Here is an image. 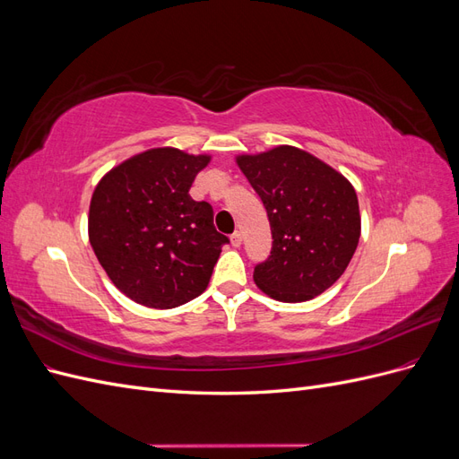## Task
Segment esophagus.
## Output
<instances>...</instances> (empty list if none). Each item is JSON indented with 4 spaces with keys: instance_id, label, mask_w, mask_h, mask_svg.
<instances>
[{
    "instance_id": "esophagus-1",
    "label": "esophagus",
    "mask_w": 459,
    "mask_h": 459,
    "mask_svg": "<svg viewBox=\"0 0 459 459\" xmlns=\"http://www.w3.org/2000/svg\"><path fill=\"white\" fill-rule=\"evenodd\" d=\"M241 243H243V233L241 231L231 233V245L233 247H241Z\"/></svg>"
}]
</instances>
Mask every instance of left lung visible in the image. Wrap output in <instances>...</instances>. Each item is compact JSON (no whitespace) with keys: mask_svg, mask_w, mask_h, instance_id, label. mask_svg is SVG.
Returning <instances> with one entry per match:
<instances>
[{"mask_svg":"<svg viewBox=\"0 0 459 459\" xmlns=\"http://www.w3.org/2000/svg\"><path fill=\"white\" fill-rule=\"evenodd\" d=\"M239 169L266 206L270 256L255 283L275 300L304 302L335 283L358 247L354 187L325 162L295 147L239 157Z\"/></svg>","mask_w":459,"mask_h":459,"instance_id":"left-lung-1","label":"left lung"}]
</instances>
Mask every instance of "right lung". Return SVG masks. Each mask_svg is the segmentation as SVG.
I'll list each match as a JSON object with an SVG mask.
<instances>
[{"label": "right lung", "instance_id": "obj_1", "mask_svg": "<svg viewBox=\"0 0 459 459\" xmlns=\"http://www.w3.org/2000/svg\"><path fill=\"white\" fill-rule=\"evenodd\" d=\"M208 157L162 147L110 170L90 204V243L124 295L149 308H176L211 281L221 245L214 211L189 195Z\"/></svg>", "mask_w": 459, "mask_h": 459}]
</instances>
